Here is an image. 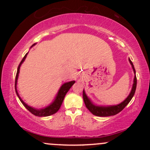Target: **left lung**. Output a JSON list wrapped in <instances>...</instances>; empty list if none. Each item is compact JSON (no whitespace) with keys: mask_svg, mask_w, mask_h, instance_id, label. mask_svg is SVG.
<instances>
[{"mask_svg":"<svg viewBox=\"0 0 150 150\" xmlns=\"http://www.w3.org/2000/svg\"><path fill=\"white\" fill-rule=\"evenodd\" d=\"M129 61H130V64L132 65V69H133L134 73H135V68H134V65L132 64V61H130V59H129ZM136 87H137V77H136V75L135 76V78H134V83L133 85H132V88L131 90V92L130 93L129 96L125 99V101H123L121 104L116 105V106H108V107H103V106H94V104H92L90 100L88 99V97H87V95L85 94V91L83 90V100L84 102H85L86 107L88 108V110L90 111L92 114L95 115L97 116H114V115L117 114L122 110L128 104V103L130 102V100L132 99V97L134 96L135 92Z\"/></svg>","mask_w":150,"mask_h":150,"instance_id":"left-lung-1","label":"left lung"}]
</instances>
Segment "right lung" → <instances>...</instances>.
I'll list each match as a JSON object with an SVG mask.
<instances>
[{
    "label": "right lung",
    "mask_w": 150,
    "mask_h": 150,
    "mask_svg": "<svg viewBox=\"0 0 150 150\" xmlns=\"http://www.w3.org/2000/svg\"><path fill=\"white\" fill-rule=\"evenodd\" d=\"M34 45V44H33V46ZM27 53H26L25 56H24V58H22V60L21 61V62H20V63L18 65V71H17L16 77H15V91H16L17 94H18V97H19V99H20V101H21V102L22 103V104H23L24 106H25V108H27V109L28 110V111H30V112L32 113V114L35 115V116H40V117L51 116V115H53V114H54V113H56L58 111V110H59V108H61V106L62 103H63V99H64V98H65V94H66L67 92H68V91H69V89H70V87H71L73 85V84L75 83V81H71V82H66V83L63 84V85H62V87H61V89H60L59 92H58V93L57 97H56V99H55V101H53V102L51 105H50V106H48V107L44 108V109L37 110V109H35V108H33L32 107H31V106H29L28 105L26 104L22 100L21 98H20V96H19V94H18V91H17V89H16L17 80H18L19 72H20V65H21L22 63H23V61H25V58L27 57Z\"/></svg>",
    "instance_id": "1"
}]
</instances>
